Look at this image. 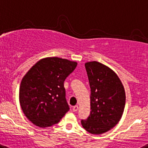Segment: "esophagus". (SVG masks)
I'll return each instance as SVG.
<instances>
[{"label": "esophagus", "mask_w": 148, "mask_h": 148, "mask_svg": "<svg viewBox=\"0 0 148 148\" xmlns=\"http://www.w3.org/2000/svg\"><path fill=\"white\" fill-rule=\"evenodd\" d=\"M78 109H79L78 106H73V110H74V112H76V111H77V110H78Z\"/></svg>", "instance_id": "esophagus-1"}]
</instances>
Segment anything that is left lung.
Instances as JSON below:
<instances>
[{"label":"left lung","instance_id":"8db88e82","mask_svg":"<svg viewBox=\"0 0 148 148\" xmlns=\"http://www.w3.org/2000/svg\"><path fill=\"white\" fill-rule=\"evenodd\" d=\"M84 65L91 91V111L81 123L89 133L101 134L114 128L121 119L125 107V91L117 74L109 67L97 61Z\"/></svg>","mask_w":148,"mask_h":148}]
</instances>
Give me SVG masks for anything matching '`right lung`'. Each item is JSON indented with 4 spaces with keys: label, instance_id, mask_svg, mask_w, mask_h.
Listing matches in <instances>:
<instances>
[{
    "label": "right lung",
    "instance_id": "1",
    "mask_svg": "<svg viewBox=\"0 0 148 148\" xmlns=\"http://www.w3.org/2000/svg\"><path fill=\"white\" fill-rule=\"evenodd\" d=\"M77 63L58 57L42 58L23 77L19 103L27 118L39 127L60 121L69 110L64 82Z\"/></svg>",
    "mask_w": 148,
    "mask_h": 148
}]
</instances>
